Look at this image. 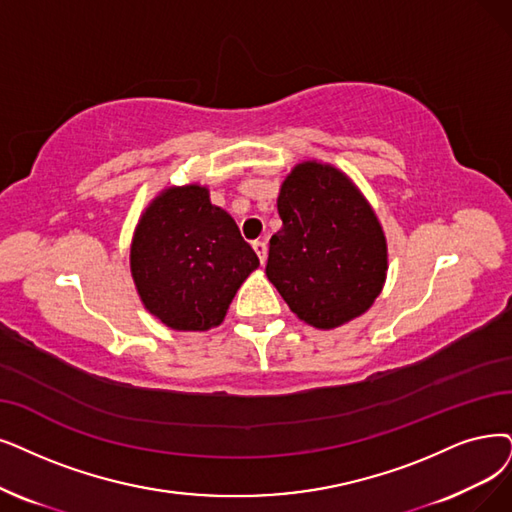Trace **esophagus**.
Wrapping results in <instances>:
<instances>
[{
  "label": "esophagus",
  "instance_id": "1",
  "mask_svg": "<svg viewBox=\"0 0 512 512\" xmlns=\"http://www.w3.org/2000/svg\"><path fill=\"white\" fill-rule=\"evenodd\" d=\"M252 248H254V252L258 254V260H260V264L267 262V252H269L267 243H264V241H254V243H252Z\"/></svg>",
  "mask_w": 512,
  "mask_h": 512
}]
</instances>
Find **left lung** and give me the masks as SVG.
<instances>
[{
    "mask_svg": "<svg viewBox=\"0 0 512 512\" xmlns=\"http://www.w3.org/2000/svg\"><path fill=\"white\" fill-rule=\"evenodd\" d=\"M277 212L283 227L271 237L267 277L290 311L334 330L370 309L384 288L388 248L355 182L332 163H296L281 182Z\"/></svg>",
    "mask_w": 512,
    "mask_h": 512,
    "instance_id": "1",
    "label": "left lung"
}]
</instances>
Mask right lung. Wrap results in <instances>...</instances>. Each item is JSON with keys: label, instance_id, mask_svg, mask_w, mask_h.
<instances>
[{"label": "right lung", "instance_id": "obj_1", "mask_svg": "<svg viewBox=\"0 0 512 512\" xmlns=\"http://www.w3.org/2000/svg\"><path fill=\"white\" fill-rule=\"evenodd\" d=\"M258 264L231 214L214 206L210 189L197 182L163 189L140 214L130 245L140 302L178 332L220 325Z\"/></svg>", "mask_w": 512, "mask_h": 512}]
</instances>
